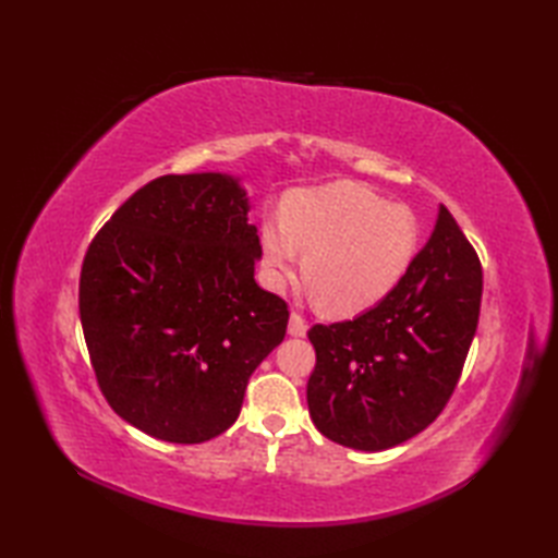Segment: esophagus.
<instances>
[{
  "mask_svg": "<svg viewBox=\"0 0 558 558\" xmlns=\"http://www.w3.org/2000/svg\"><path fill=\"white\" fill-rule=\"evenodd\" d=\"M306 330H310V326H306L304 318L300 314H290V324H288V333L292 338H304Z\"/></svg>",
  "mask_w": 558,
  "mask_h": 558,
  "instance_id": "34e87169",
  "label": "esophagus"
}]
</instances>
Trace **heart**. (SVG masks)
Segmentation results:
<instances>
[{"label":"heart","mask_w":558,"mask_h":558,"mask_svg":"<svg viewBox=\"0 0 558 558\" xmlns=\"http://www.w3.org/2000/svg\"><path fill=\"white\" fill-rule=\"evenodd\" d=\"M420 225L405 206L352 182L300 189L282 204V225L260 228V264L270 288L302 276L318 310L357 316L388 298L417 254Z\"/></svg>","instance_id":"1"}]
</instances>
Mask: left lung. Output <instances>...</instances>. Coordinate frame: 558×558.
Segmentation results:
<instances>
[{
  "instance_id": "1",
  "label": "left lung",
  "mask_w": 558,
  "mask_h": 558,
  "mask_svg": "<svg viewBox=\"0 0 558 558\" xmlns=\"http://www.w3.org/2000/svg\"><path fill=\"white\" fill-rule=\"evenodd\" d=\"M482 266L453 216L436 228L393 292L352 322L314 326L310 414L330 441L393 448L446 408L475 338Z\"/></svg>"
}]
</instances>
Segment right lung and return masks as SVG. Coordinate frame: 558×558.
Wrapping results in <instances>:
<instances>
[{
    "label": "right lung",
    "mask_w": 558,
    "mask_h": 558,
    "mask_svg": "<svg viewBox=\"0 0 558 558\" xmlns=\"http://www.w3.org/2000/svg\"><path fill=\"white\" fill-rule=\"evenodd\" d=\"M246 189L225 172L141 186L90 242L78 312L102 396L144 434L204 444L240 417L248 376L288 328L258 288Z\"/></svg>",
    "instance_id": "right-lung-1"
}]
</instances>
